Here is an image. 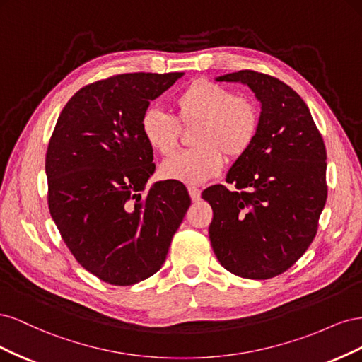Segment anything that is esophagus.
<instances>
[{
  "instance_id": "34e87169",
  "label": "esophagus",
  "mask_w": 362,
  "mask_h": 362,
  "mask_svg": "<svg viewBox=\"0 0 362 362\" xmlns=\"http://www.w3.org/2000/svg\"><path fill=\"white\" fill-rule=\"evenodd\" d=\"M189 193H190V198L193 202H198L201 199V190L196 187V185H189Z\"/></svg>"
}]
</instances>
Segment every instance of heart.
<instances>
[{
  "instance_id": "b5f03b06",
  "label": "heart",
  "mask_w": 362,
  "mask_h": 362,
  "mask_svg": "<svg viewBox=\"0 0 362 362\" xmlns=\"http://www.w3.org/2000/svg\"><path fill=\"white\" fill-rule=\"evenodd\" d=\"M177 119L158 108H148L141 116L140 131L146 145L168 157L178 148L181 125L196 127L192 144L161 164L166 180L199 184L222 172L229 160L243 157L255 144L261 127V112L255 100L235 95L225 86L208 80L190 83L173 98Z\"/></svg>"
}]
</instances>
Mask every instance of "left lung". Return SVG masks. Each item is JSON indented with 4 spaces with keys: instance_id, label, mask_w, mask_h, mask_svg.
I'll use <instances>...</instances> for the list:
<instances>
[{
    "instance_id": "left-lung-1",
    "label": "left lung",
    "mask_w": 362,
    "mask_h": 362,
    "mask_svg": "<svg viewBox=\"0 0 362 362\" xmlns=\"http://www.w3.org/2000/svg\"><path fill=\"white\" fill-rule=\"evenodd\" d=\"M247 84L261 103L255 144L226 182L202 192L213 208L208 228L218 262L237 276L270 279L310 247L327 198L326 148L308 105L290 86L257 71L217 76Z\"/></svg>"
}]
</instances>
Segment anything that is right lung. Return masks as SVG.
<instances>
[{"label": "right lung", "mask_w": 362, "mask_h": 362, "mask_svg": "<svg viewBox=\"0 0 362 362\" xmlns=\"http://www.w3.org/2000/svg\"><path fill=\"white\" fill-rule=\"evenodd\" d=\"M182 72L120 74L76 92L48 144V206L63 242L92 275L133 286L157 273L190 206L180 181H158L140 120Z\"/></svg>", "instance_id": "1"}]
</instances>
